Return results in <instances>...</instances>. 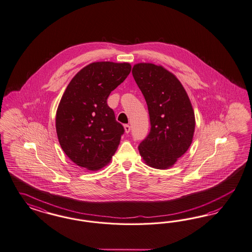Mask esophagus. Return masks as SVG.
<instances>
[{
    "label": "esophagus",
    "mask_w": 252,
    "mask_h": 252,
    "mask_svg": "<svg viewBox=\"0 0 252 252\" xmlns=\"http://www.w3.org/2000/svg\"><path fill=\"white\" fill-rule=\"evenodd\" d=\"M124 128H125V132L126 133V134H128L130 132V126L129 125H125L124 126Z\"/></svg>",
    "instance_id": "34e87169"
}]
</instances>
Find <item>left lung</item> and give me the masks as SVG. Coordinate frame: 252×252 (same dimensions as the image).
I'll list each match as a JSON object with an SVG mask.
<instances>
[{"label": "left lung", "mask_w": 252, "mask_h": 252, "mask_svg": "<svg viewBox=\"0 0 252 252\" xmlns=\"http://www.w3.org/2000/svg\"><path fill=\"white\" fill-rule=\"evenodd\" d=\"M132 75L146 99L151 131L138 146L146 164L172 167L192 143L195 115L181 82L161 65L136 63Z\"/></svg>", "instance_id": "1"}]
</instances>
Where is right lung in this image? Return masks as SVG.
<instances>
[{"instance_id": "obj_1", "label": "right lung", "mask_w": 252, "mask_h": 252, "mask_svg": "<svg viewBox=\"0 0 252 252\" xmlns=\"http://www.w3.org/2000/svg\"><path fill=\"white\" fill-rule=\"evenodd\" d=\"M130 71L128 63H92L63 92L56 112V133L63 151L76 165L97 171L112 160L125 129L107 99Z\"/></svg>"}]
</instances>
